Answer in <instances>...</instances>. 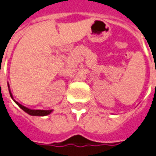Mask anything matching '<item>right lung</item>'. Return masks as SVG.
Returning a JSON list of instances; mask_svg holds the SVG:
<instances>
[{"label": "right lung", "instance_id": "right-lung-1", "mask_svg": "<svg viewBox=\"0 0 156 156\" xmlns=\"http://www.w3.org/2000/svg\"><path fill=\"white\" fill-rule=\"evenodd\" d=\"M8 88H9V93H10V95L11 97V98L13 99V101L16 103L18 106H19L21 109H22L24 112H25L26 113H28L29 115H30V116H47V115H49V114L51 113L53 110H34V109H30L28 107H25V106H23L20 103H19L18 101H16L13 98V95H12V93L10 92V85L8 83Z\"/></svg>", "mask_w": 156, "mask_h": 156}]
</instances>
